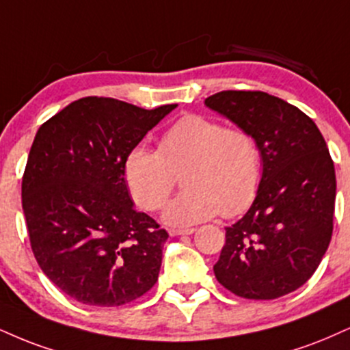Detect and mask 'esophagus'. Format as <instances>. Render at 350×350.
<instances>
[{"label":"esophagus","mask_w":350,"mask_h":350,"mask_svg":"<svg viewBox=\"0 0 350 350\" xmlns=\"http://www.w3.org/2000/svg\"><path fill=\"white\" fill-rule=\"evenodd\" d=\"M196 228H186V230H170L171 237H183V234H192Z\"/></svg>","instance_id":"34e87169"}]
</instances>
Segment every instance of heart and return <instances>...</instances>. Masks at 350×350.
Returning a JSON list of instances; mask_svg holds the SVG:
<instances>
[{"mask_svg": "<svg viewBox=\"0 0 350 350\" xmlns=\"http://www.w3.org/2000/svg\"><path fill=\"white\" fill-rule=\"evenodd\" d=\"M179 174L186 191L164 210V221L196 225L220 212L233 218L246 212L260 191L262 151L247 130L191 113L161 135L158 151L135 146L124 159L130 196L148 212L166 204Z\"/></svg>", "mask_w": 350, "mask_h": 350, "instance_id": "heart-1", "label": "heart"}]
</instances>
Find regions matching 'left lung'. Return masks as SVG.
Returning <instances> with one entry per match:
<instances>
[{"mask_svg": "<svg viewBox=\"0 0 350 350\" xmlns=\"http://www.w3.org/2000/svg\"><path fill=\"white\" fill-rule=\"evenodd\" d=\"M205 106L247 130L262 151V186L226 228L217 280L247 300H273L313 275L332 237L336 172L317 124L262 91H221Z\"/></svg>", "mask_w": 350, "mask_h": 350, "instance_id": "8db88e82", "label": "left lung"}]
</instances>
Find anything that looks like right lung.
<instances>
[{"label":"right lung","instance_id":"1","mask_svg":"<svg viewBox=\"0 0 350 350\" xmlns=\"http://www.w3.org/2000/svg\"><path fill=\"white\" fill-rule=\"evenodd\" d=\"M176 106L148 111L90 96L40 125L23 210L40 269L73 300L120 306L157 284L167 231L133 208L124 159Z\"/></svg>","mask_w":350,"mask_h":350}]
</instances>
